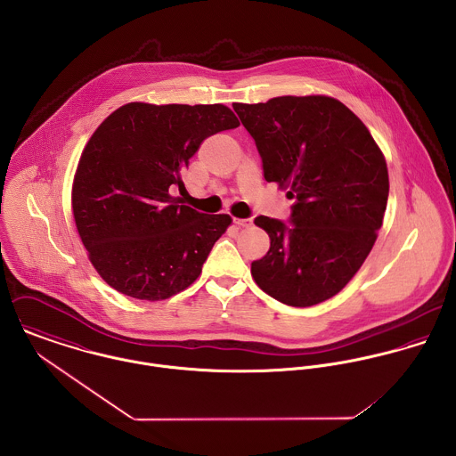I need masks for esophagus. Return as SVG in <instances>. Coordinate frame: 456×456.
Masks as SVG:
<instances>
[{
  "label": "esophagus",
  "instance_id": "esophagus-1",
  "mask_svg": "<svg viewBox=\"0 0 456 456\" xmlns=\"http://www.w3.org/2000/svg\"><path fill=\"white\" fill-rule=\"evenodd\" d=\"M233 223L240 228H248L251 224V219H240V217H233Z\"/></svg>",
  "mask_w": 456,
  "mask_h": 456
}]
</instances>
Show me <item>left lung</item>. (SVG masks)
Instances as JSON below:
<instances>
[{
  "label": "left lung",
  "mask_w": 456,
  "mask_h": 456,
  "mask_svg": "<svg viewBox=\"0 0 456 456\" xmlns=\"http://www.w3.org/2000/svg\"><path fill=\"white\" fill-rule=\"evenodd\" d=\"M233 110L256 142L265 181L295 200L291 226L255 219L270 249L251 275L286 305L322 304L354 277L378 239L390 193L385 154L331 96H279Z\"/></svg>",
  "instance_id": "8db88e82"
}]
</instances>
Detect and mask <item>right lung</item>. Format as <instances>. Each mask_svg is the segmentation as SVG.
Instances as JSON below:
<instances>
[{
	"label": "right lung",
	"mask_w": 456,
	"mask_h": 456,
	"mask_svg": "<svg viewBox=\"0 0 456 456\" xmlns=\"http://www.w3.org/2000/svg\"><path fill=\"white\" fill-rule=\"evenodd\" d=\"M240 123L224 105H152L114 110L87 140L71 186V210L89 261L116 291L167 300L201 273L228 214L179 205L184 168L200 143Z\"/></svg>",
	"instance_id": "right-lung-1"
}]
</instances>
